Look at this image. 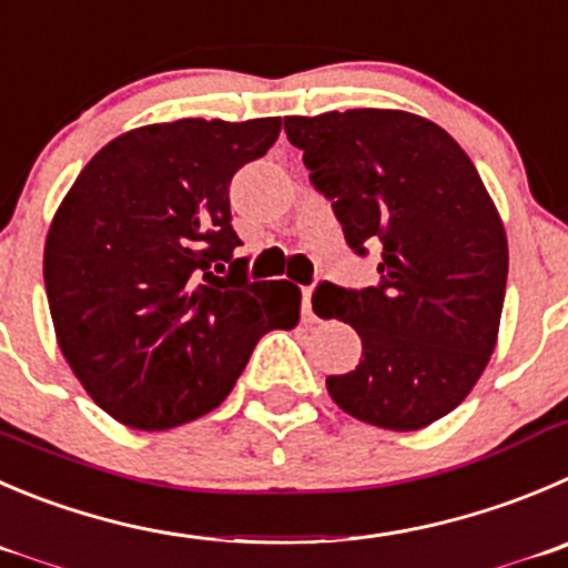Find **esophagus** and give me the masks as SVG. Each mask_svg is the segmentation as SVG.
<instances>
[{
    "instance_id": "obj_1",
    "label": "esophagus",
    "mask_w": 568,
    "mask_h": 568,
    "mask_svg": "<svg viewBox=\"0 0 568 568\" xmlns=\"http://www.w3.org/2000/svg\"><path fill=\"white\" fill-rule=\"evenodd\" d=\"M304 321H315V312H312V287L304 290Z\"/></svg>"
}]
</instances>
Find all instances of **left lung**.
<instances>
[{"label": "left lung", "instance_id": "left-lung-1", "mask_svg": "<svg viewBox=\"0 0 568 568\" xmlns=\"http://www.w3.org/2000/svg\"><path fill=\"white\" fill-rule=\"evenodd\" d=\"M284 131L351 251L382 245L376 287L323 281L312 295L317 315L362 339L359 365L328 376V396L365 424L424 429L471 393L496 348L507 236L494 200L466 150L415 113L287 116Z\"/></svg>", "mask_w": 568, "mask_h": 568}]
</instances>
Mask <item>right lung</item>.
<instances>
[{"label":"right lung","instance_id":"right-lung-1","mask_svg":"<svg viewBox=\"0 0 568 568\" xmlns=\"http://www.w3.org/2000/svg\"><path fill=\"white\" fill-rule=\"evenodd\" d=\"M278 131L281 116L136 128L58 206L44 245L55 337L119 424L159 432L212 413L258 339L298 323L301 290L247 281L231 225V178Z\"/></svg>","mask_w":568,"mask_h":568}]
</instances>
